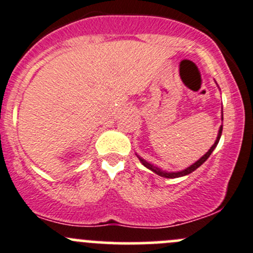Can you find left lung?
Listing matches in <instances>:
<instances>
[{
	"label": "left lung",
	"instance_id": "8db88e82",
	"mask_svg": "<svg viewBox=\"0 0 253 253\" xmlns=\"http://www.w3.org/2000/svg\"><path fill=\"white\" fill-rule=\"evenodd\" d=\"M221 120H222V117H221ZM221 133H222V125H221V126H220L219 133H217V138H216V141H215V143L211 146V148H210L209 151H208L207 153H205L204 156H203L202 158L199 159V161H197L194 164H192V166H190V167H188V168L184 169V170H180V171H166V170H163V169L158 168V167H154L153 164L148 163V162H146L143 158H141V157H138V156H137V157H138V159H139V161H141V163L143 164V166L146 167V168L151 169V170L153 171V173H156L157 175L163 176V178H179V176H184V175H188V174L193 173V171H194L195 169L199 168V167L202 166V164L204 163V162L207 161L208 158H209L210 154L212 153V151H214V149H215V147H216L217 143H219L220 137H221Z\"/></svg>",
	"mask_w": 253,
	"mask_h": 253
}]
</instances>
